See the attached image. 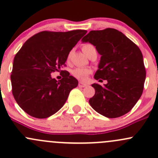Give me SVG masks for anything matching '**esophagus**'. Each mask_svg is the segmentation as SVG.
Segmentation results:
<instances>
[{
	"instance_id": "1",
	"label": "esophagus",
	"mask_w": 158,
	"mask_h": 158,
	"mask_svg": "<svg viewBox=\"0 0 158 158\" xmlns=\"http://www.w3.org/2000/svg\"><path fill=\"white\" fill-rule=\"evenodd\" d=\"M87 85H88L87 84L83 83V82H79V87H80V88H84V87H86Z\"/></svg>"
}]
</instances>
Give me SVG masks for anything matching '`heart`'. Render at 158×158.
<instances>
[{
    "mask_svg": "<svg viewBox=\"0 0 158 158\" xmlns=\"http://www.w3.org/2000/svg\"><path fill=\"white\" fill-rule=\"evenodd\" d=\"M82 50H83L84 53L85 55H88L90 52L92 51L95 50V48L94 46H92V44H85V45L82 47ZM91 73V70L88 69V68H75L74 69L72 70V74L74 76L75 78H76L77 79L81 81H85L86 79L87 76L89 73Z\"/></svg>",
    "mask_w": 158,
    "mask_h": 158,
    "instance_id": "heart-1",
    "label": "heart"
}]
</instances>
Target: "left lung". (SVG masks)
I'll return each mask as SVG.
<instances>
[{
  "label": "left lung",
  "mask_w": 158,
  "mask_h": 158,
  "mask_svg": "<svg viewBox=\"0 0 158 158\" xmlns=\"http://www.w3.org/2000/svg\"><path fill=\"white\" fill-rule=\"evenodd\" d=\"M95 47L101 55L94 78L107 80L104 86L93 83L95 93L89 104L105 117L124 115L141 98L146 78L140 49L124 33L113 28L92 30L82 39Z\"/></svg>",
  "instance_id": "1"
}]
</instances>
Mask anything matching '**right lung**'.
Instances as JSON below:
<instances>
[{
	"mask_svg": "<svg viewBox=\"0 0 158 158\" xmlns=\"http://www.w3.org/2000/svg\"><path fill=\"white\" fill-rule=\"evenodd\" d=\"M86 33L84 30L43 31L22 46L14 57L10 80L14 99L25 112L46 118L64 106L78 80L67 71L62 70L60 81L51 73L61 70L70 51Z\"/></svg>",
	"mask_w": 158,
	"mask_h": 158,
	"instance_id": "add662e5",
	"label": "right lung"
}]
</instances>
